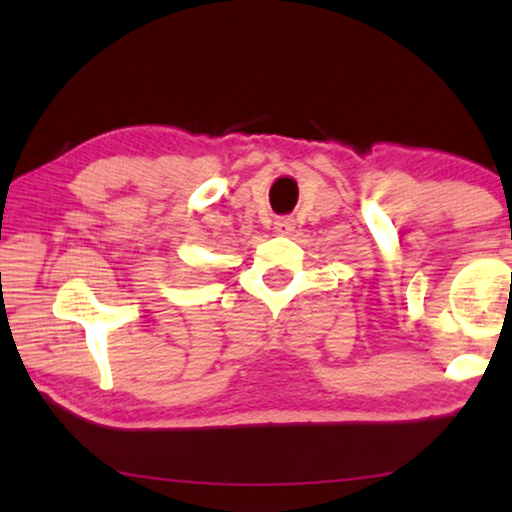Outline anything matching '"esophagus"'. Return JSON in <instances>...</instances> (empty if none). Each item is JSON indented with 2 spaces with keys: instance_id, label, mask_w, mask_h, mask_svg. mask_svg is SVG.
Instances as JSON below:
<instances>
[{
  "instance_id": "esophagus-1",
  "label": "esophagus",
  "mask_w": 512,
  "mask_h": 512,
  "mask_svg": "<svg viewBox=\"0 0 512 512\" xmlns=\"http://www.w3.org/2000/svg\"><path fill=\"white\" fill-rule=\"evenodd\" d=\"M275 232L278 234H289L291 230H294V221H291L289 216H280V218H275Z\"/></svg>"
}]
</instances>
